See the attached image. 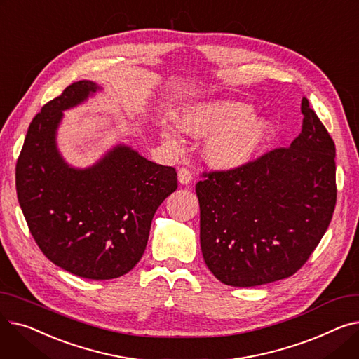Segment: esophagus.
<instances>
[{
    "label": "esophagus",
    "instance_id": "obj_1",
    "mask_svg": "<svg viewBox=\"0 0 359 359\" xmlns=\"http://www.w3.org/2000/svg\"><path fill=\"white\" fill-rule=\"evenodd\" d=\"M177 179H179V183H180V184H189V183L192 182L194 176H192L191 170H187V168L182 167V168L179 170V173H177Z\"/></svg>",
    "mask_w": 359,
    "mask_h": 359
}]
</instances>
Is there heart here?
Listing matches in <instances>:
<instances>
[{
	"label": "heart",
	"instance_id": "1",
	"mask_svg": "<svg viewBox=\"0 0 359 359\" xmlns=\"http://www.w3.org/2000/svg\"><path fill=\"white\" fill-rule=\"evenodd\" d=\"M250 103L221 99L186 107L180 113V128L192 137L210 138L203 145V157L215 168H236L249 163L266 144L273 128L268 116L253 113ZM163 141L179 148L176 130L164 125Z\"/></svg>",
	"mask_w": 359,
	"mask_h": 359
}]
</instances>
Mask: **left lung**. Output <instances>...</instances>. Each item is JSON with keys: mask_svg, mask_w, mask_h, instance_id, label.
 Returning a JSON list of instances; mask_svg holds the SVG:
<instances>
[{"mask_svg": "<svg viewBox=\"0 0 359 359\" xmlns=\"http://www.w3.org/2000/svg\"><path fill=\"white\" fill-rule=\"evenodd\" d=\"M301 111L303 129L288 148L196 183L203 260L225 285L257 287L294 275L329 227L336 148L306 97Z\"/></svg>", "mask_w": 359, "mask_h": 359, "instance_id": "obj_1", "label": "left lung"}]
</instances>
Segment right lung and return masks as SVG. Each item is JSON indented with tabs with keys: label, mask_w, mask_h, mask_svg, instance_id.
Returning <instances> with one entry per match:
<instances>
[{
	"label": "right lung",
	"mask_w": 359,
	"mask_h": 359,
	"mask_svg": "<svg viewBox=\"0 0 359 359\" xmlns=\"http://www.w3.org/2000/svg\"><path fill=\"white\" fill-rule=\"evenodd\" d=\"M102 87L68 86L33 118L15 165V187L29 230L56 266L86 279L128 273L144 255L151 221L177 189L173 167L118 144L90 167L69 165L56 145L64 110Z\"/></svg>",
	"instance_id": "1"
}]
</instances>
